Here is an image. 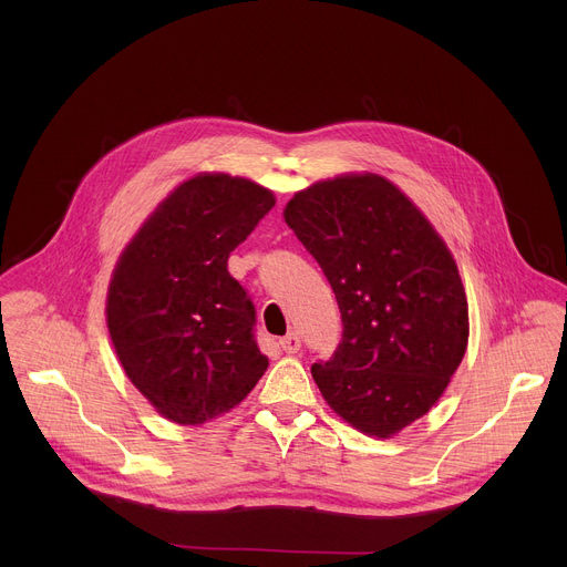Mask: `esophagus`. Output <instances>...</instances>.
Segmentation results:
<instances>
[{
    "instance_id": "1",
    "label": "esophagus",
    "mask_w": 567,
    "mask_h": 567,
    "mask_svg": "<svg viewBox=\"0 0 567 567\" xmlns=\"http://www.w3.org/2000/svg\"><path fill=\"white\" fill-rule=\"evenodd\" d=\"M280 348L287 352V354H296L300 350V337L296 332L287 334L285 339H280Z\"/></svg>"
}]
</instances>
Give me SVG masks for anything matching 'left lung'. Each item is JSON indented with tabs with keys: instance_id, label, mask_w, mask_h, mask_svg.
<instances>
[{
	"instance_id": "1",
	"label": "left lung",
	"mask_w": 567,
	"mask_h": 567,
	"mask_svg": "<svg viewBox=\"0 0 567 567\" xmlns=\"http://www.w3.org/2000/svg\"><path fill=\"white\" fill-rule=\"evenodd\" d=\"M287 226L330 280L343 337L311 377L352 429L390 440L444 394L468 346L455 258L413 199L377 173L298 190Z\"/></svg>"
}]
</instances>
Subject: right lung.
<instances>
[{
  "instance_id": "add662e5",
  "label": "right lung",
  "mask_w": 567,
  "mask_h": 567,
  "mask_svg": "<svg viewBox=\"0 0 567 567\" xmlns=\"http://www.w3.org/2000/svg\"><path fill=\"white\" fill-rule=\"evenodd\" d=\"M274 204L247 177L199 173L158 202L121 251L107 330L127 379L161 417L206 424L265 374L254 305L226 262Z\"/></svg>"
}]
</instances>
